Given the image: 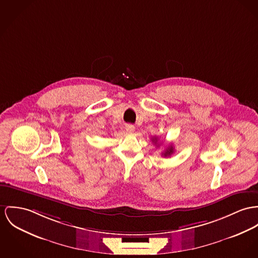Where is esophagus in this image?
<instances>
[{
  "instance_id": "34e87169",
  "label": "esophagus",
  "mask_w": 258,
  "mask_h": 258,
  "mask_svg": "<svg viewBox=\"0 0 258 258\" xmlns=\"http://www.w3.org/2000/svg\"><path fill=\"white\" fill-rule=\"evenodd\" d=\"M125 131H126L128 134H134L135 131H136V127H135V125H133V124H126V125H125Z\"/></svg>"
}]
</instances>
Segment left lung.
<instances>
[{"label": "left lung", "instance_id": "obj_1", "mask_svg": "<svg viewBox=\"0 0 258 258\" xmlns=\"http://www.w3.org/2000/svg\"><path fill=\"white\" fill-rule=\"evenodd\" d=\"M152 141H153L155 144H157V139H156V138L152 139ZM173 153H174V148H173V146H172V145H170V146L165 150V152L163 153V155H164L165 157H167V156L172 155Z\"/></svg>", "mask_w": 258, "mask_h": 258}]
</instances>
